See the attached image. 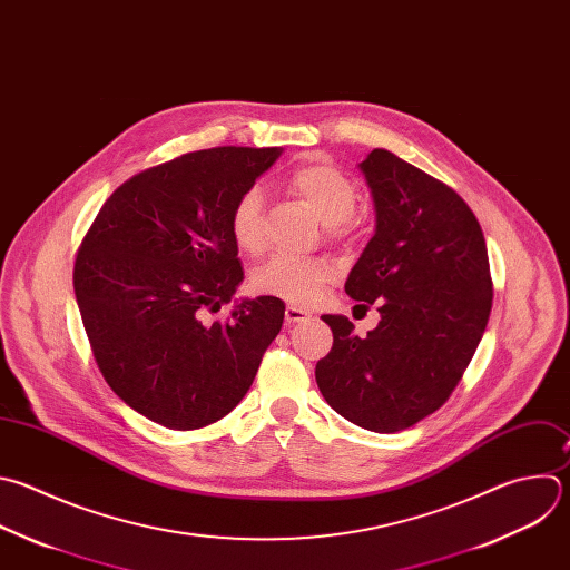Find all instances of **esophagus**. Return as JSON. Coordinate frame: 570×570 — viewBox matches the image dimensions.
Listing matches in <instances>:
<instances>
[{
	"mask_svg": "<svg viewBox=\"0 0 570 570\" xmlns=\"http://www.w3.org/2000/svg\"><path fill=\"white\" fill-rule=\"evenodd\" d=\"M284 317H286V322L288 324H295V322H302V320H306V317H311L304 308H297V306H288L286 308V313H284Z\"/></svg>",
	"mask_w": 570,
	"mask_h": 570,
	"instance_id": "34e87169",
	"label": "esophagus"
}]
</instances>
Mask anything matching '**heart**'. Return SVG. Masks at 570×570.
<instances>
[{
    "label": "heart",
    "instance_id": "heart-1",
    "mask_svg": "<svg viewBox=\"0 0 570 570\" xmlns=\"http://www.w3.org/2000/svg\"><path fill=\"white\" fill-rule=\"evenodd\" d=\"M286 187L326 226L331 237L348 230L351 215L357 208V187L340 169L326 163H308L295 167ZM230 233L239 250L259 253L264 246V199L257 187H248L235 202L230 213ZM335 268L328 259H293L273 257L262 264L250 282L257 293L282 297L293 304L313 302L333 279Z\"/></svg>",
    "mask_w": 570,
    "mask_h": 570
}]
</instances>
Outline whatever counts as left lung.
I'll use <instances>...</instances> for the list:
<instances>
[{"label":"left lung","instance_id":"left-lung-1","mask_svg":"<svg viewBox=\"0 0 570 570\" xmlns=\"http://www.w3.org/2000/svg\"><path fill=\"white\" fill-rule=\"evenodd\" d=\"M360 171L371 189L375 233L344 284L377 302L364 337L344 315H322L333 346L315 366L326 403L377 434L434 414L459 385L490 317L492 279L481 226L445 183L387 149Z\"/></svg>","mask_w":570,"mask_h":570}]
</instances>
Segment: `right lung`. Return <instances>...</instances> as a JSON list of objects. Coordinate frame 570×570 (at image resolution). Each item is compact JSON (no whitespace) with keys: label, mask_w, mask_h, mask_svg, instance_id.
<instances>
[{"label":"right lung","mask_w":570,"mask_h":570,"mask_svg":"<svg viewBox=\"0 0 570 570\" xmlns=\"http://www.w3.org/2000/svg\"><path fill=\"white\" fill-rule=\"evenodd\" d=\"M279 147H213L149 167L105 202L73 266L94 357L114 394L169 430H199L250 390L284 322V302L242 299L206 324L244 279L235 202Z\"/></svg>","instance_id":"add662e5"}]
</instances>
